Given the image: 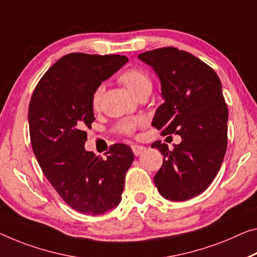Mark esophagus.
Returning a JSON list of instances; mask_svg holds the SVG:
<instances>
[{
	"instance_id": "1",
	"label": "esophagus",
	"mask_w": 257,
	"mask_h": 257,
	"mask_svg": "<svg viewBox=\"0 0 257 257\" xmlns=\"http://www.w3.org/2000/svg\"><path fill=\"white\" fill-rule=\"evenodd\" d=\"M145 147L144 146H139V145H133L132 146V151H133V154L136 156H139L140 154L145 151Z\"/></svg>"
}]
</instances>
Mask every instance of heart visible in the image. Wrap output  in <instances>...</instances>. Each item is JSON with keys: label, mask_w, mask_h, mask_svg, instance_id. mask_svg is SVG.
<instances>
[{"label": "heart", "mask_w": 257, "mask_h": 257, "mask_svg": "<svg viewBox=\"0 0 257 257\" xmlns=\"http://www.w3.org/2000/svg\"><path fill=\"white\" fill-rule=\"evenodd\" d=\"M119 81L123 84L133 95L139 96L142 93H151L152 90V80L151 77L148 76L147 72H145L141 69H130L124 71L119 76ZM103 93V87L102 86H97L95 90L93 92L92 95V105L94 109H96L98 104H100L101 95ZM141 124V119L139 118H134V119L125 120L123 123L119 124V130L121 132L126 134H131L137 126Z\"/></svg>", "instance_id": "heart-1"}]
</instances>
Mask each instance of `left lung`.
<instances>
[{"label": "left lung", "mask_w": 257, "mask_h": 257, "mask_svg": "<svg viewBox=\"0 0 257 257\" xmlns=\"http://www.w3.org/2000/svg\"><path fill=\"white\" fill-rule=\"evenodd\" d=\"M152 66L161 82L164 102L152 125L162 134H179L181 142L169 151L155 141L164 156L154 177L160 194L186 201L206 191L220 169L227 145L228 111L218 76L199 58L172 47L138 56Z\"/></svg>", "instance_id": "8db88e82"}]
</instances>
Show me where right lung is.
Instances as JSON below:
<instances>
[{
	"label": "right lung",
	"mask_w": 257,
	"mask_h": 257,
	"mask_svg": "<svg viewBox=\"0 0 257 257\" xmlns=\"http://www.w3.org/2000/svg\"><path fill=\"white\" fill-rule=\"evenodd\" d=\"M127 62L120 55H65L41 78L29 105L31 142L43 175L71 208L86 215L119 204L134 160L124 144L113 145L104 160L85 149V128L95 119L93 92Z\"/></svg>",
	"instance_id": "add662e5"
}]
</instances>
